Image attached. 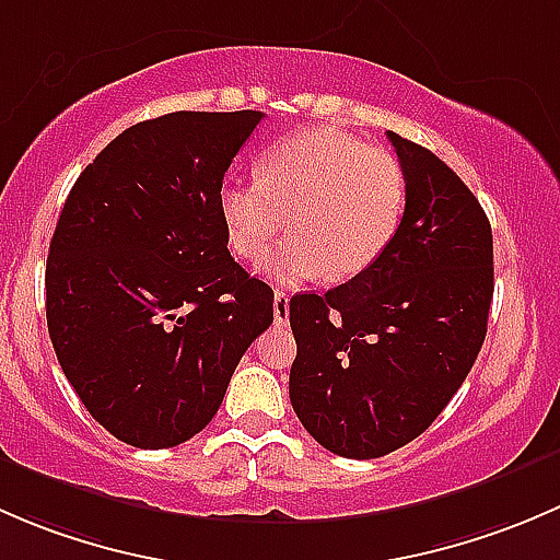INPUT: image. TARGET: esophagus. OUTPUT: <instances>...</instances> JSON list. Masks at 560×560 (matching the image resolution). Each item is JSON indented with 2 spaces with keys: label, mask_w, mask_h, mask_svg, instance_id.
<instances>
[{
  "label": "esophagus",
  "mask_w": 560,
  "mask_h": 560,
  "mask_svg": "<svg viewBox=\"0 0 560 560\" xmlns=\"http://www.w3.org/2000/svg\"><path fill=\"white\" fill-rule=\"evenodd\" d=\"M273 319L276 325H287L290 322V295L281 290L273 292Z\"/></svg>",
  "instance_id": "1"
}]
</instances>
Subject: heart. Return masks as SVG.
Listing matches in <instances>:
<instances>
[{
	"instance_id": "1",
	"label": "heart",
	"mask_w": 560,
	"mask_h": 560,
	"mask_svg": "<svg viewBox=\"0 0 560 560\" xmlns=\"http://www.w3.org/2000/svg\"><path fill=\"white\" fill-rule=\"evenodd\" d=\"M406 202L398 156L336 129L276 140L257 156L254 180H224L217 195L228 244L246 262L265 259L290 230L292 244L265 265L279 284L363 276L393 246Z\"/></svg>"
}]
</instances>
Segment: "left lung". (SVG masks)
Returning <instances> with one entry per match:
<instances>
[{
  "mask_svg": "<svg viewBox=\"0 0 560 560\" xmlns=\"http://www.w3.org/2000/svg\"><path fill=\"white\" fill-rule=\"evenodd\" d=\"M409 180L385 257L325 295H295L290 400L330 453L382 457L420 436L471 371L493 301L482 206L433 151L387 132Z\"/></svg>",
  "mask_w": 560,
  "mask_h": 560,
  "instance_id": "obj_1",
  "label": "left lung"
}]
</instances>
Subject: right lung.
Listing matches in <instances>:
<instances>
[{
    "mask_svg": "<svg viewBox=\"0 0 560 560\" xmlns=\"http://www.w3.org/2000/svg\"><path fill=\"white\" fill-rule=\"evenodd\" d=\"M265 113L140 121L67 195L45 265V316L67 382L107 433L167 450L200 433L273 322V290L228 252L217 208Z\"/></svg>",
    "mask_w": 560,
    "mask_h": 560,
    "instance_id": "obj_1",
    "label": "right lung"
}]
</instances>
